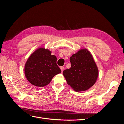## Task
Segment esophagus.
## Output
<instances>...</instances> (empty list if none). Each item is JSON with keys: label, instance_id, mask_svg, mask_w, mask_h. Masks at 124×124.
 Segmentation results:
<instances>
[{"label": "esophagus", "instance_id": "obj_1", "mask_svg": "<svg viewBox=\"0 0 124 124\" xmlns=\"http://www.w3.org/2000/svg\"><path fill=\"white\" fill-rule=\"evenodd\" d=\"M60 68H61V69L62 72H63V69H64V67H62V66H61V67H60Z\"/></svg>", "mask_w": 124, "mask_h": 124}]
</instances>
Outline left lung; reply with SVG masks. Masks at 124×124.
<instances>
[{
  "instance_id": "left-lung-1",
  "label": "left lung",
  "mask_w": 124,
  "mask_h": 124,
  "mask_svg": "<svg viewBox=\"0 0 124 124\" xmlns=\"http://www.w3.org/2000/svg\"><path fill=\"white\" fill-rule=\"evenodd\" d=\"M71 67L63 71L67 84L75 91H85L95 84L99 71L88 50H81L70 58Z\"/></svg>"
}]
</instances>
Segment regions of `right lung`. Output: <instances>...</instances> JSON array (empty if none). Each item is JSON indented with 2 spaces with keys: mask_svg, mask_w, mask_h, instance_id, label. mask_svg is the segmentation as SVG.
Returning a JSON list of instances; mask_svg holds the SVG:
<instances>
[{
  "mask_svg": "<svg viewBox=\"0 0 124 124\" xmlns=\"http://www.w3.org/2000/svg\"><path fill=\"white\" fill-rule=\"evenodd\" d=\"M56 61V57L51 55L49 50L44 48L36 50L25 65L24 72L28 80L37 87L46 86L54 76L61 73Z\"/></svg>",
  "mask_w": 124,
  "mask_h": 124,
  "instance_id": "obj_1",
  "label": "right lung"
}]
</instances>
